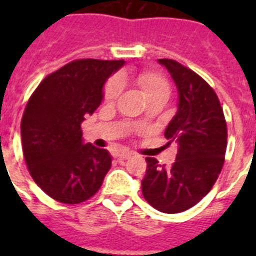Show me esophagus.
Segmentation results:
<instances>
[{
    "instance_id": "obj_1",
    "label": "esophagus",
    "mask_w": 256,
    "mask_h": 256,
    "mask_svg": "<svg viewBox=\"0 0 256 256\" xmlns=\"http://www.w3.org/2000/svg\"><path fill=\"white\" fill-rule=\"evenodd\" d=\"M118 159L119 160H126V159H130V156H132V154L128 152V151H123V152H119L118 154Z\"/></svg>"
}]
</instances>
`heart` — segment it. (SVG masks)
I'll return each instance as SVG.
<instances>
[{"label":"heart","instance_id":"b5f03b06","mask_svg":"<svg viewBox=\"0 0 256 256\" xmlns=\"http://www.w3.org/2000/svg\"><path fill=\"white\" fill-rule=\"evenodd\" d=\"M122 80L119 78H112L106 83L104 90V98L108 102H112L119 97L122 92ZM136 83L141 88L142 94L146 97V100L155 98V97H164L168 98L170 94V86L169 82L162 74L144 72L137 76Z\"/></svg>","mask_w":256,"mask_h":256}]
</instances>
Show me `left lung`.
I'll return each mask as SVG.
<instances>
[{"instance_id":"left-lung-1","label":"left lung","mask_w":256,"mask_h":256,"mask_svg":"<svg viewBox=\"0 0 256 256\" xmlns=\"http://www.w3.org/2000/svg\"><path fill=\"white\" fill-rule=\"evenodd\" d=\"M178 92V110L164 136L177 144L176 162L166 168L146 158L142 194L162 212H180L196 205L214 186L227 148V124L218 96L200 76L170 58H159Z\"/></svg>"}]
</instances>
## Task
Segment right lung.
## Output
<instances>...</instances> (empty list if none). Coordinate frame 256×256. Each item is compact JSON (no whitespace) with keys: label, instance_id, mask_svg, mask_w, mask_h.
I'll list each match as a JSON object with an SVG mask.
<instances>
[{"label":"right lung","instance_id":"right-lung-1","mask_svg":"<svg viewBox=\"0 0 256 256\" xmlns=\"http://www.w3.org/2000/svg\"><path fill=\"white\" fill-rule=\"evenodd\" d=\"M124 60L80 58L47 76L22 118V154L32 178L50 198L79 204L98 191L112 166L105 148L84 144L80 124L104 98L108 78Z\"/></svg>","mask_w":256,"mask_h":256}]
</instances>
